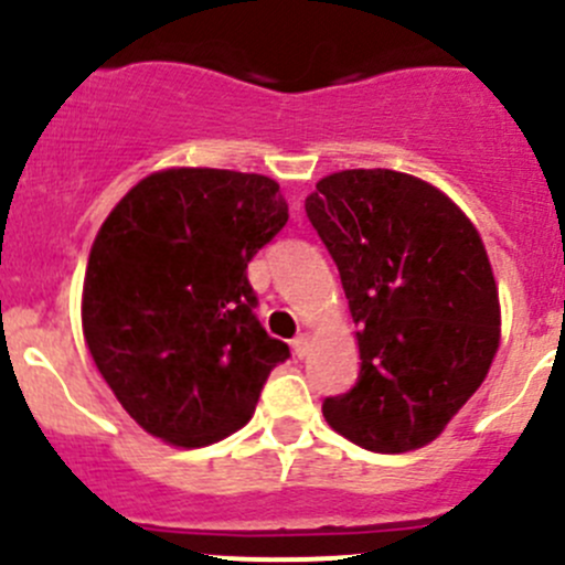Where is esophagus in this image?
Returning <instances> with one entry per match:
<instances>
[{"label": "esophagus", "instance_id": "34e87169", "mask_svg": "<svg viewBox=\"0 0 565 565\" xmlns=\"http://www.w3.org/2000/svg\"><path fill=\"white\" fill-rule=\"evenodd\" d=\"M292 350L298 359H306V355H309V333H298V337L292 339Z\"/></svg>", "mask_w": 565, "mask_h": 565}]
</instances>
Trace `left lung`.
Instances as JSON below:
<instances>
[{
  "label": "left lung",
  "instance_id": "left-lung-1",
  "mask_svg": "<svg viewBox=\"0 0 565 565\" xmlns=\"http://www.w3.org/2000/svg\"><path fill=\"white\" fill-rule=\"evenodd\" d=\"M306 217L359 326V381L326 397L322 416L364 450L425 447L478 392L500 348V298L478 228L434 184L386 168L320 179Z\"/></svg>",
  "mask_w": 565,
  "mask_h": 565
}]
</instances>
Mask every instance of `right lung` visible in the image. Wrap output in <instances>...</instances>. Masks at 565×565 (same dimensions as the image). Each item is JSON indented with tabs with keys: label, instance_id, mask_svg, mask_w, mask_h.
<instances>
[{
	"label": "right lung",
	"instance_id": "1",
	"mask_svg": "<svg viewBox=\"0 0 565 565\" xmlns=\"http://www.w3.org/2000/svg\"><path fill=\"white\" fill-rule=\"evenodd\" d=\"M289 221L273 179L171 168L118 201L90 248L82 331L126 414L162 441L239 430L289 348L256 320L248 262Z\"/></svg>",
	"mask_w": 565,
	"mask_h": 565
}]
</instances>
